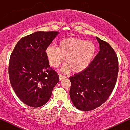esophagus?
Returning a JSON list of instances; mask_svg holds the SVG:
<instances>
[{"label":"esophagus","instance_id":"1","mask_svg":"<svg viewBox=\"0 0 130 130\" xmlns=\"http://www.w3.org/2000/svg\"><path fill=\"white\" fill-rule=\"evenodd\" d=\"M59 79H60V80H62V79H63L66 78V76H65L62 75V74H59Z\"/></svg>","mask_w":130,"mask_h":130}]
</instances>
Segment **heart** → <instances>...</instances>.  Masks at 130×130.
<instances>
[{
    "label": "heart",
    "instance_id": "heart-1",
    "mask_svg": "<svg viewBox=\"0 0 130 130\" xmlns=\"http://www.w3.org/2000/svg\"><path fill=\"white\" fill-rule=\"evenodd\" d=\"M96 53V46L90 41L76 37L64 38L59 42V46H50L46 49V55L50 64L54 68H58L65 60L66 63L62 68L63 72L71 70L80 73L92 63Z\"/></svg>",
    "mask_w": 130,
    "mask_h": 130
}]
</instances>
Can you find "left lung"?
Here are the masks:
<instances>
[{
	"label": "left lung",
	"mask_w": 130,
	"mask_h": 130,
	"mask_svg": "<svg viewBox=\"0 0 130 130\" xmlns=\"http://www.w3.org/2000/svg\"><path fill=\"white\" fill-rule=\"evenodd\" d=\"M100 51L90 65L70 77V96L77 109L89 111L100 106L109 97L119 72L117 56L109 44L96 37Z\"/></svg>",
	"instance_id": "1"
}]
</instances>
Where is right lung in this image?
<instances>
[{
	"instance_id": "1",
	"label": "right lung",
	"mask_w": 130,
	"mask_h": 130,
	"mask_svg": "<svg viewBox=\"0 0 130 130\" xmlns=\"http://www.w3.org/2000/svg\"><path fill=\"white\" fill-rule=\"evenodd\" d=\"M56 32H36L22 38L14 47L9 62L10 83L19 99L33 108L48 101L59 75L49 65L46 49Z\"/></svg>"
}]
</instances>
